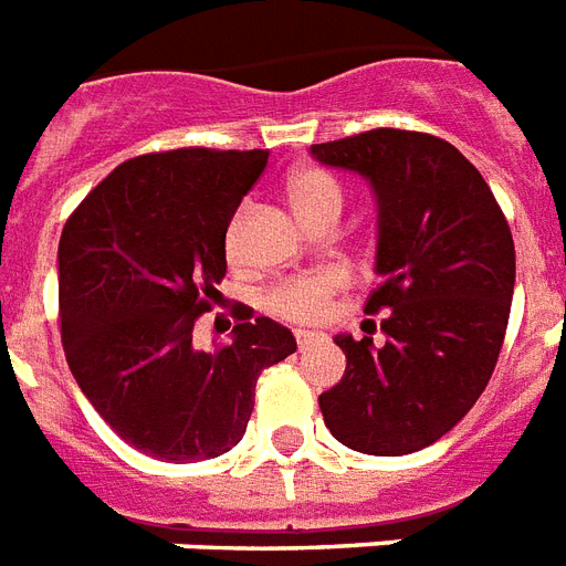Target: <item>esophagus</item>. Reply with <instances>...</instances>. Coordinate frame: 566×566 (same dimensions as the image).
Masks as SVG:
<instances>
[{"label":"esophagus","instance_id":"1","mask_svg":"<svg viewBox=\"0 0 566 566\" xmlns=\"http://www.w3.org/2000/svg\"><path fill=\"white\" fill-rule=\"evenodd\" d=\"M319 340H323V335H319V332H305V328H300V332H296V346H300V353L311 349V346L319 344Z\"/></svg>","mask_w":566,"mask_h":566}]
</instances>
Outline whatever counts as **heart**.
Masks as SVG:
<instances>
[{
	"label": "heart",
	"instance_id": "1",
	"mask_svg": "<svg viewBox=\"0 0 566 566\" xmlns=\"http://www.w3.org/2000/svg\"><path fill=\"white\" fill-rule=\"evenodd\" d=\"M287 199L293 211L305 226H317L323 220H337L344 211V188L340 181L326 170L308 167V170L293 172L287 181ZM240 217L226 231V252L234 255V240H238ZM346 284L340 270H317V273L287 275L270 284L261 296L266 314H273L287 323H319L332 308L335 293Z\"/></svg>",
	"mask_w": 566,
	"mask_h": 566
}]
</instances>
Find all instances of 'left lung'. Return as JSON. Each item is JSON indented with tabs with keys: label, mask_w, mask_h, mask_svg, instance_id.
<instances>
[{
	"label": "left lung",
	"mask_w": 566,
	"mask_h": 566,
	"mask_svg": "<svg viewBox=\"0 0 566 566\" xmlns=\"http://www.w3.org/2000/svg\"><path fill=\"white\" fill-rule=\"evenodd\" d=\"M311 153L376 190L381 284L364 311H385L381 349L335 337L346 373L319 394V411L344 447L408 455L443 438L491 381L514 296L509 220L443 137L373 128Z\"/></svg>",
	"instance_id": "8db88e82"
}]
</instances>
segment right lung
<instances>
[{"label": "right lung", "mask_w": 566, "mask_h": 566, "mask_svg": "<svg viewBox=\"0 0 566 566\" xmlns=\"http://www.w3.org/2000/svg\"><path fill=\"white\" fill-rule=\"evenodd\" d=\"M266 149L128 158L70 213L57 243L61 344L99 417L146 455L188 464L238 447L258 376L296 353L270 317L234 305V337L193 349L226 275V231Z\"/></svg>", "instance_id": "add662e5"}]
</instances>
